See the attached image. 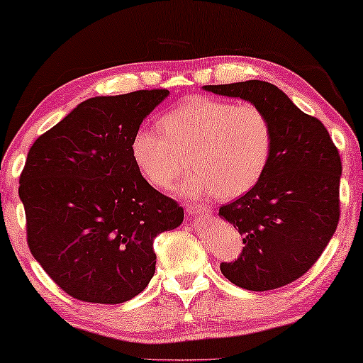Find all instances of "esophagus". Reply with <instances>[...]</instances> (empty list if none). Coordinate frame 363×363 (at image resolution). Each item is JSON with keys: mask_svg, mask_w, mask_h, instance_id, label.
I'll return each instance as SVG.
<instances>
[{"mask_svg": "<svg viewBox=\"0 0 363 363\" xmlns=\"http://www.w3.org/2000/svg\"><path fill=\"white\" fill-rule=\"evenodd\" d=\"M186 212L189 216H209L211 209L207 206H201V204H188Z\"/></svg>", "mask_w": 363, "mask_h": 363, "instance_id": "34e87169", "label": "esophagus"}]
</instances>
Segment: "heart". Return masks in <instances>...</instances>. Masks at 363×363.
<instances>
[{
	"mask_svg": "<svg viewBox=\"0 0 363 363\" xmlns=\"http://www.w3.org/2000/svg\"><path fill=\"white\" fill-rule=\"evenodd\" d=\"M162 127H141L132 140L136 167L156 188L172 186L185 164L183 154H189L193 172L177 191L186 198H241L270 164L273 128L254 104L194 96L167 112Z\"/></svg>",
	"mask_w": 363,
	"mask_h": 363,
	"instance_id": "b5f03b06",
	"label": "heart"
}]
</instances>
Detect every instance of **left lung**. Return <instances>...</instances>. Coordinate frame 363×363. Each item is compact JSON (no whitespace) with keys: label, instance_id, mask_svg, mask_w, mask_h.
Returning a JSON list of instances; mask_svg holds the SVG:
<instances>
[{"label":"left lung","instance_id":"1","mask_svg":"<svg viewBox=\"0 0 363 363\" xmlns=\"http://www.w3.org/2000/svg\"><path fill=\"white\" fill-rule=\"evenodd\" d=\"M203 90L249 101L270 118L273 150L262 180L218 211L245 242L240 257L220 264V270L249 291L281 288L304 275L335 235L340 222V152L323 123L304 114L269 82L206 85Z\"/></svg>","mask_w":363,"mask_h":363}]
</instances>
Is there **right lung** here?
<instances>
[{"instance_id":"1","label":"right lung","mask_w":363,"mask_h":363,"mask_svg":"<svg viewBox=\"0 0 363 363\" xmlns=\"http://www.w3.org/2000/svg\"><path fill=\"white\" fill-rule=\"evenodd\" d=\"M169 90L83 101L33 143L19 198L35 260L69 296L122 304L156 272L154 238L183 209L136 167L132 140Z\"/></svg>"}]
</instances>
